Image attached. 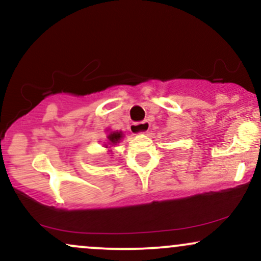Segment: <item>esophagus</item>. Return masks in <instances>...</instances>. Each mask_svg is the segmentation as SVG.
<instances>
[{
  "mask_svg": "<svg viewBox=\"0 0 261 261\" xmlns=\"http://www.w3.org/2000/svg\"><path fill=\"white\" fill-rule=\"evenodd\" d=\"M150 128V123L148 121H143V122H138V123H133L130 125V132L134 134H142V133H146Z\"/></svg>",
  "mask_w": 261,
  "mask_h": 261,
  "instance_id": "1",
  "label": "esophagus"
}]
</instances>
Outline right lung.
I'll return each instance as SVG.
<instances>
[{"label": "right lung", "instance_id": "obj_1", "mask_svg": "<svg viewBox=\"0 0 261 261\" xmlns=\"http://www.w3.org/2000/svg\"><path fill=\"white\" fill-rule=\"evenodd\" d=\"M107 138L110 140V142H108L110 144H116V143H118L122 138V132H113V133H111Z\"/></svg>", "mask_w": 261, "mask_h": 261}]
</instances>
